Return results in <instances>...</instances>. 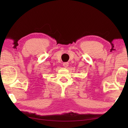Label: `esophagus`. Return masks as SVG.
<instances>
[{
    "instance_id": "34e87169",
    "label": "esophagus",
    "mask_w": 128,
    "mask_h": 128,
    "mask_svg": "<svg viewBox=\"0 0 128 128\" xmlns=\"http://www.w3.org/2000/svg\"><path fill=\"white\" fill-rule=\"evenodd\" d=\"M69 66V62H64L63 63V66L64 67V68H67L68 66Z\"/></svg>"
}]
</instances>
